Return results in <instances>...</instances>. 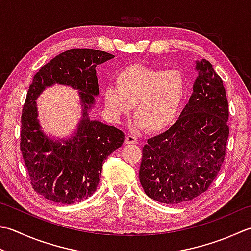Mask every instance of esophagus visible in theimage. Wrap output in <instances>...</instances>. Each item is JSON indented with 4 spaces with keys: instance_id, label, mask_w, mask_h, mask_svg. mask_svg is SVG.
<instances>
[{
    "instance_id": "34e87169",
    "label": "esophagus",
    "mask_w": 251,
    "mask_h": 251,
    "mask_svg": "<svg viewBox=\"0 0 251 251\" xmlns=\"http://www.w3.org/2000/svg\"><path fill=\"white\" fill-rule=\"evenodd\" d=\"M125 144H127V145H136L137 144V138H136L134 135L126 136Z\"/></svg>"
}]
</instances>
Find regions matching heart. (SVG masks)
<instances>
[{
	"mask_svg": "<svg viewBox=\"0 0 251 251\" xmlns=\"http://www.w3.org/2000/svg\"><path fill=\"white\" fill-rule=\"evenodd\" d=\"M116 87L109 86L103 97L115 120L128 115L135 106V127L158 132L173 124L183 104L186 82L177 71L130 65L117 74Z\"/></svg>",
	"mask_w": 251,
	"mask_h": 251,
	"instance_id": "obj_1",
	"label": "heart"
}]
</instances>
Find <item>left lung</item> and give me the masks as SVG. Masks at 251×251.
Returning <instances> with one entry per match:
<instances>
[{"instance_id": "obj_1", "label": "left lung", "mask_w": 251, "mask_h": 251, "mask_svg": "<svg viewBox=\"0 0 251 251\" xmlns=\"http://www.w3.org/2000/svg\"><path fill=\"white\" fill-rule=\"evenodd\" d=\"M196 70L193 95L179 119L142 148L141 186L161 203H184L204 193L225 158L229 128L223 81L204 58Z\"/></svg>"}]
</instances>
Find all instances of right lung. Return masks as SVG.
<instances>
[{
	"mask_svg": "<svg viewBox=\"0 0 251 251\" xmlns=\"http://www.w3.org/2000/svg\"><path fill=\"white\" fill-rule=\"evenodd\" d=\"M114 57L93 49L58 54L34 75L22 112L21 151L32 188L53 202L72 204L95 193L107 156L124 142L122 130L88 116L99 95L96 67ZM70 85L80 92L83 117L74 135L54 141L42 130L35 100L47 86Z\"/></svg>",
	"mask_w": 251,
	"mask_h": 251,
	"instance_id": "add662e5",
	"label": "right lung"
}]
</instances>
